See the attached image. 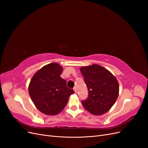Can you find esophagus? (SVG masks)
<instances>
[{"label": "esophagus", "mask_w": 148, "mask_h": 148, "mask_svg": "<svg viewBox=\"0 0 148 148\" xmlns=\"http://www.w3.org/2000/svg\"><path fill=\"white\" fill-rule=\"evenodd\" d=\"M73 90H74V91H75V93H77V88H76V87H74V88H73Z\"/></svg>", "instance_id": "1"}]
</instances>
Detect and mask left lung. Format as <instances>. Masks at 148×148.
Here are the masks:
<instances>
[{
  "label": "left lung",
  "instance_id": "left-lung-1",
  "mask_svg": "<svg viewBox=\"0 0 148 148\" xmlns=\"http://www.w3.org/2000/svg\"><path fill=\"white\" fill-rule=\"evenodd\" d=\"M88 90V97L82 101L84 109L95 115L109 111L117 100L119 86L117 79L109 70L94 64L80 69Z\"/></svg>",
  "mask_w": 148,
  "mask_h": 148
}]
</instances>
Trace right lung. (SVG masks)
I'll return each instance as SVG.
<instances>
[{"label":"right lung","mask_w":148,"mask_h":148,"mask_svg":"<svg viewBox=\"0 0 148 148\" xmlns=\"http://www.w3.org/2000/svg\"><path fill=\"white\" fill-rule=\"evenodd\" d=\"M62 67L57 63L46 65L33 77L29 85V96L36 108L46 115L58 114L64 109L75 92L60 76Z\"/></svg>","instance_id":"right-lung-1"}]
</instances>
